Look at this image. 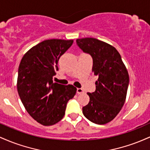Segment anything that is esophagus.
Wrapping results in <instances>:
<instances>
[{"mask_svg":"<svg viewBox=\"0 0 150 150\" xmlns=\"http://www.w3.org/2000/svg\"><path fill=\"white\" fill-rule=\"evenodd\" d=\"M84 93V90L81 88H77V94H83Z\"/></svg>","mask_w":150,"mask_h":150,"instance_id":"1","label":"esophagus"}]
</instances>
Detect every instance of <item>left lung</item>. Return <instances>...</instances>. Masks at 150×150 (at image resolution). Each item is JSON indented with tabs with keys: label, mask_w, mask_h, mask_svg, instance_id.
<instances>
[{
	"label": "left lung",
	"mask_w": 150,
	"mask_h": 150,
	"mask_svg": "<svg viewBox=\"0 0 150 150\" xmlns=\"http://www.w3.org/2000/svg\"><path fill=\"white\" fill-rule=\"evenodd\" d=\"M84 52L93 58L92 72L98 77L96 90L87 93L88 104L83 106L82 113L96 124L111 121L120 112L126 99L129 75L120 53L113 46L95 38H82L76 40Z\"/></svg>",
	"instance_id": "1"
}]
</instances>
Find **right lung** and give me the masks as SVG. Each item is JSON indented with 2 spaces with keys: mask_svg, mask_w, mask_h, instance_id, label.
<instances>
[{
  "mask_svg": "<svg viewBox=\"0 0 150 150\" xmlns=\"http://www.w3.org/2000/svg\"><path fill=\"white\" fill-rule=\"evenodd\" d=\"M73 43V39L43 41L24 55L19 65V96L29 114L43 125L59 122L64 116L68 101L76 94L73 85L53 81L58 70V60Z\"/></svg>",
  "mask_w": 150,
  "mask_h": 150,
  "instance_id": "add662e5",
  "label": "right lung"
}]
</instances>
